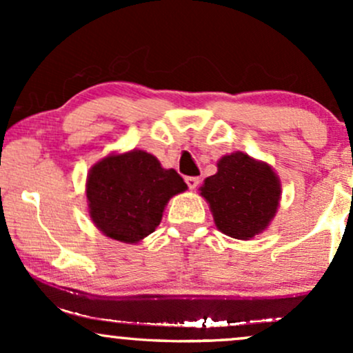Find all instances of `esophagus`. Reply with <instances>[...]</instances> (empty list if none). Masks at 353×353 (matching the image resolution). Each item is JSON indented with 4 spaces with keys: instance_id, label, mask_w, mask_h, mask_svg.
<instances>
[{
    "instance_id": "esophagus-1",
    "label": "esophagus",
    "mask_w": 353,
    "mask_h": 353,
    "mask_svg": "<svg viewBox=\"0 0 353 353\" xmlns=\"http://www.w3.org/2000/svg\"><path fill=\"white\" fill-rule=\"evenodd\" d=\"M185 182H188L189 189H196L199 185V177H185Z\"/></svg>"
}]
</instances>
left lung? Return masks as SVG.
I'll return each mask as SVG.
<instances>
[{"label":"left lung","mask_w":353,"mask_h":353,"mask_svg":"<svg viewBox=\"0 0 353 353\" xmlns=\"http://www.w3.org/2000/svg\"><path fill=\"white\" fill-rule=\"evenodd\" d=\"M199 190L222 234L250 241L274 221L282 184L272 165L236 151L217 161V172Z\"/></svg>","instance_id":"8db88e82"}]
</instances>
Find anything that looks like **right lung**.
I'll use <instances>...</instances> for the list:
<instances>
[{
    "mask_svg": "<svg viewBox=\"0 0 353 353\" xmlns=\"http://www.w3.org/2000/svg\"><path fill=\"white\" fill-rule=\"evenodd\" d=\"M184 190L179 174L164 169L152 154L111 152L88 172V212L106 237L137 244L161 224L169 199Z\"/></svg>",
    "mask_w": 353,
    "mask_h": 353,
    "instance_id": "add662e5",
    "label": "right lung"
}]
</instances>
